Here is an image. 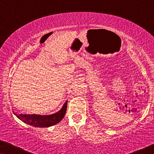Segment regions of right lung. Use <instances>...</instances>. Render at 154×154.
Segmentation results:
<instances>
[{
	"instance_id": "add662e5",
	"label": "right lung",
	"mask_w": 154,
	"mask_h": 154,
	"mask_svg": "<svg viewBox=\"0 0 154 154\" xmlns=\"http://www.w3.org/2000/svg\"><path fill=\"white\" fill-rule=\"evenodd\" d=\"M67 101L63 105L62 108L58 112L51 115L42 116V115H26V114H20L17 115L14 113V115L19 119L24 122V123L30 125L33 127L37 128H47L50 126L54 125L62 121L64 117L65 113L66 111Z\"/></svg>"
}]
</instances>
